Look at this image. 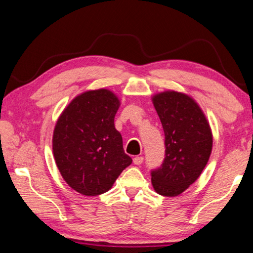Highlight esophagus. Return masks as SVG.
<instances>
[{
  "label": "esophagus",
  "mask_w": 253,
  "mask_h": 253,
  "mask_svg": "<svg viewBox=\"0 0 253 253\" xmlns=\"http://www.w3.org/2000/svg\"><path fill=\"white\" fill-rule=\"evenodd\" d=\"M142 163H143V157L138 156V157H134V158H133V164L134 165H141Z\"/></svg>",
  "instance_id": "obj_1"
}]
</instances>
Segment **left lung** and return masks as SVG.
<instances>
[{
  "mask_svg": "<svg viewBox=\"0 0 253 253\" xmlns=\"http://www.w3.org/2000/svg\"><path fill=\"white\" fill-rule=\"evenodd\" d=\"M152 103L165 132V159L151 170V183L163 196H178L195 181L212 152L210 124L194 99L175 90L156 94Z\"/></svg>",
  "mask_w": 253,
  "mask_h": 253,
  "instance_id": "left-lung-1",
  "label": "left lung"
}]
</instances>
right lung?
Instances as JSON below:
<instances>
[{"label": "right lung", "instance_id": "add662e5", "mask_svg": "<svg viewBox=\"0 0 253 253\" xmlns=\"http://www.w3.org/2000/svg\"><path fill=\"white\" fill-rule=\"evenodd\" d=\"M119 107L120 99L111 90H87L69 103L56 123V165L66 183L82 195L106 193L132 163L114 126Z\"/></svg>", "mask_w": 253, "mask_h": 253}]
</instances>
